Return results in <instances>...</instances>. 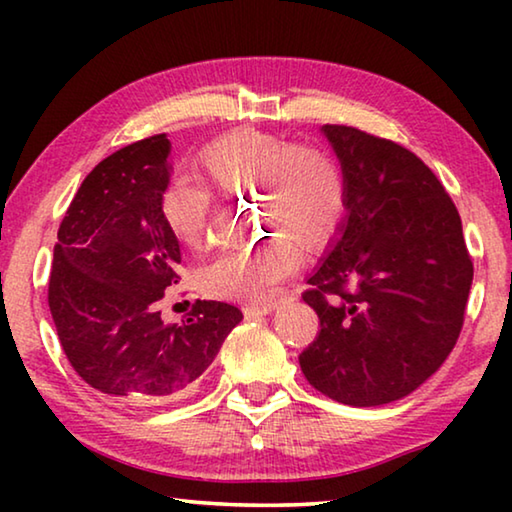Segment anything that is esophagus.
<instances>
[{"label":"esophagus","mask_w":512,"mask_h":512,"mask_svg":"<svg viewBox=\"0 0 512 512\" xmlns=\"http://www.w3.org/2000/svg\"><path fill=\"white\" fill-rule=\"evenodd\" d=\"M275 302H262V305H244V314L246 316H253V314H271V311H275Z\"/></svg>","instance_id":"obj_1"}]
</instances>
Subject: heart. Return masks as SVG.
I'll list each match as a JSON object with an SVG mask.
<instances>
[{"label":"heart","instance_id":"b5f03b06","mask_svg":"<svg viewBox=\"0 0 512 512\" xmlns=\"http://www.w3.org/2000/svg\"><path fill=\"white\" fill-rule=\"evenodd\" d=\"M201 171L225 196L253 194L259 225L273 232L253 248L228 250L203 266L198 282L212 298H271L277 284L298 268V248L327 246L348 207V187L332 155L253 128L228 133L207 146ZM212 203V192L203 183L173 178L160 198L169 235L187 250L205 248Z\"/></svg>","mask_w":512,"mask_h":512}]
</instances>
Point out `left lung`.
Returning <instances> with one entry per match:
<instances>
[{"instance_id":"left-lung-1","label":"left lung","mask_w":512,"mask_h":512,"mask_svg":"<svg viewBox=\"0 0 512 512\" xmlns=\"http://www.w3.org/2000/svg\"><path fill=\"white\" fill-rule=\"evenodd\" d=\"M320 131L348 207L302 293L320 332L300 368L336 402L381 406L413 393L454 350L474 266L456 205L418 155L352 126Z\"/></svg>"}]
</instances>
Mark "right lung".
<instances>
[{
    "label": "right lung",
    "mask_w": 512,
    "mask_h": 512,
    "mask_svg": "<svg viewBox=\"0 0 512 512\" xmlns=\"http://www.w3.org/2000/svg\"><path fill=\"white\" fill-rule=\"evenodd\" d=\"M171 142L153 135L94 167L58 228L49 309L79 377L115 400L183 391L210 368L244 314L196 300L164 325L158 302L178 284L180 246L160 214Z\"/></svg>",
    "instance_id": "add662e5"
}]
</instances>
